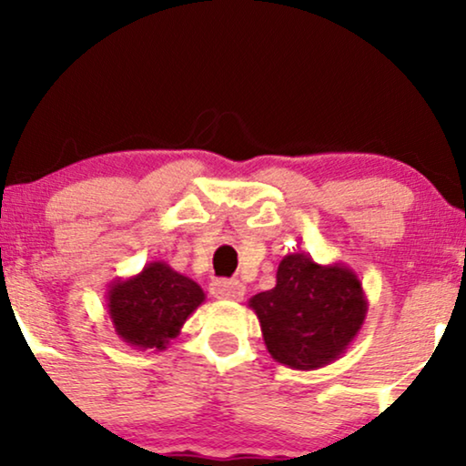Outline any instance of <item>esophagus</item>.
I'll list each match as a JSON object with an SVG mask.
<instances>
[{"instance_id":"34e87169","label":"esophagus","mask_w":466,"mask_h":466,"mask_svg":"<svg viewBox=\"0 0 466 466\" xmlns=\"http://www.w3.org/2000/svg\"><path fill=\"white\" fill-rule=\"evenodd\" d=\"M209 292H212L214 299H220V301H241L246 295V286L239 279L222 278L209 284Z\"/></svg>"}]
</instances>
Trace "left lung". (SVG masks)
<instances>
[{"mask_svg": "<svg viewBox=\"0 0 466 466\" xmlns=\"http://www.w3.org/2000/svg\"><path fill=\"white\" fill-rule=\"evenodd\" d=\"M271 359L299 371L339 359L365 322L369 303L343 263L318 265L305 252L279 260L276 286L250 301Z\"/></svg>", "mask_w": 466, "mask_h": 466, "instance_id": "obj_1", "label": "left lung"}]
</instances>
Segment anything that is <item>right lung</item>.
<instances>
[{
  "label": "right lung",
  "mask_w": 466,
  "mask_h": 466,
  "mask_svg": "<svg viewBox=\"0 0 466 466\" xmlns=\"http://www.w3.org/2000/svg\"><path fill=\"white\" fill-rule=\"evenodd\" d=\"M206 301V292L163 260L144 267L137 276L114 279L106 305L114 330L127 346L161 352L176 339L187 318Z\"/></svg>",
  "instance_id": "1"
}]
</instances>
